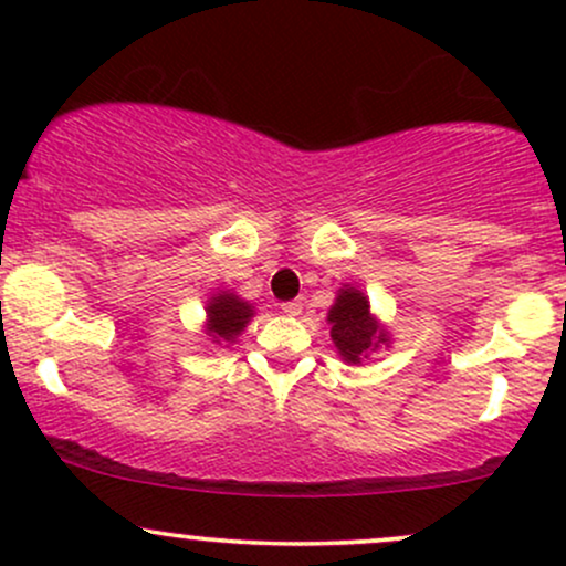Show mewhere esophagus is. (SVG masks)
<instances>
[{
	"mask_svg": "<svg viewBox=\"0 0 566 566\" xmlns=\"http://www.w3.org/2000/svg\"><path fill=\"white\" fill-rule=\"evenodd\" d=\"M282 311L287 316H301V311H303V303L301 301H287V303H282Z\"/></svg>",
	"mask_w": 566,
	"mask_h": 566,
	"instance_id": "obj_1",
	"label": "esophagus"
}]
</instances>
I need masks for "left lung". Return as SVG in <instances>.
<instances>
[{
  "mask_svg": "<svg viewBox=\"0 0 566 566\" xmlns=\"http://www.w3.org/2000/svg\"><path fill=\"white\" fill-rule=\"evenodd\" d=\"M329 337L346 365L359 367L361 361L391 346L388 327L369 308V297L356 284H343L335 292V303L327 311Z\"/></svg>",
  "mask_w": 566,
  "mask_h": 566,
  "instance_id": "1",
  "label": "left lung"
}]
</instances>
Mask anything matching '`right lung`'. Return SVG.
Here are the masks:
<instances>
[{"label":"right lung","mask_w":566,"mask_h":566,"mask_svg":"<svg viewBox=\"0 0 566 566\" xmlns=\"http://www.w3.org/2000/svg\"><path fill=\"white\" fill-rule=\"evenodd\" d=\"M205 335L207 340L216 343V346L229 348L231 343L239 340V335L244 333L247 324L255 316V305L244 301L242 295H237L233 290H216L207 297L205 305Z\"/></svg>","instance_id":"obj_1"}]
</instances>
